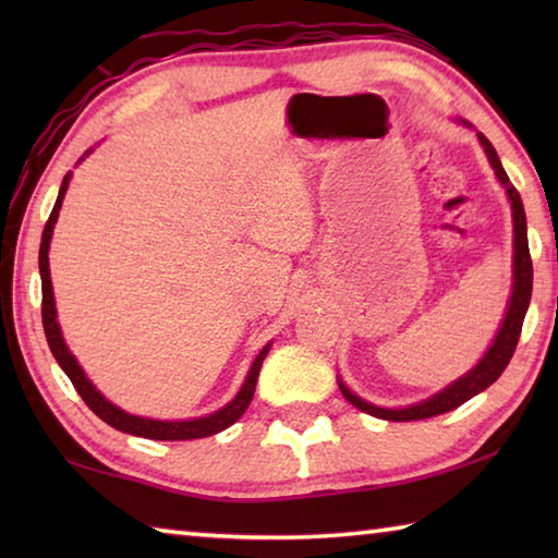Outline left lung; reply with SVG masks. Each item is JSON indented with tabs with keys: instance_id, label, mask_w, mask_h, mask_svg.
<instances>
[{
	"instance_id": "1",
	"label": "left lung",
	"mask_w": 558,
	"mask_h": 558,
	"mask_svg": "<svg viewBox=\"0 0 558 558\" xmlns=\"http://www.w3.org/2000/svg\"><path fill=\"white\" fill-rule=\"evenodd\" d=\"M462 125H470V122L462 120ZM480 145H483L489 167L495 169V177L499 179V184L505 186L509 206H512V223H514V256H512V295H509L507 302V313L502 325H499L497 335L493 339V344L485 352V356L472 366L468 374H462L460 379L448 384L446 389H440L438 393L428 396L418 403L411 405H401V409H386V405H374L369 401H364L362 396H356L349 386L337 379L339 391H342L344 399L356 405L359 411L376 415V418L384 421H421V418H430V415L438 413H448L452 409H458L465 401H470L472 396H477L480 391H485L489 384H495L499 379V374L507 369L509 359H512L517 342H519V332H522V323L529 307V300H532V258H529V241H526V216H524V204L522 196H519L517 189L509 182V177L505 172L502 162L495 153V147L489 140L477 132Z\"/></svg>"
}]
</instances>
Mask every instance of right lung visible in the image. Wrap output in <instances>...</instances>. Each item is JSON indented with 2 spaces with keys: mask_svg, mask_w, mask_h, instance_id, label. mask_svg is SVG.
Listing matches in <instances>:
<instances>
[{
  "mask_svg": "<svg viewBox=\"0 0 558 558\" xmlns=\"http://www.w3.org/2000/svg\"><path fill=\"white\" fill-rule=\"evenodd\" d=\"M93 153V147L88 149L86 155L81 157V162ZM71 172L63 177V184L59 189V196H56L53 211L49 216V221L44 226L41 233V248H39V272H41V317H44V332H46V342H49V349L56 362H59L61 369L69 376L71 384L75 386V391L81 393V399L88 403V409L112 426L116 430L130 433V436H140V438H149V440H194V438H209L214 433H221L229 426H233L235 421L241 418L248 409V403L253 399V391H256V381H258V372L263 359L268 356L272 342H268L266 347L260 349L258 356L253 359L248 376H245L243 386L239 389V393L223 405V409L214 411L209 415H199V418H184V421H159V418H145V415H135L122 411L120 405H116L112 401H108L102 396L96 384H93L83 366L78 364V359L71 354L69 344H65L61 325H59V315H56V300H53V286H51V270H49V248H51V235H53V226L59 221V211L63 204V196L69 192L71 184Z\"/></svg>",
  "mask_w": 558,
  "mask_h": 558,
  "instance_id": "1",
  "label": "right lung"
}]
</instances>
